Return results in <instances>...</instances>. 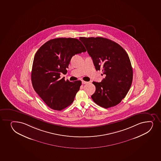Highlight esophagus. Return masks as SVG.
Wrapping results in <instances>:
<instances>
[{
    "label": "esophagus",
    "instance_id": "34e87169",
    "mask_svg": "<svg viewBox=\"0 0 161 161\" xmlns=\"http://www.w3.org/2000/svg\"><path fill=\"white\" fill-rule=\"evenodd\" d=\"M88 83V82L85 81H82V84H84V85Z\"/></svg>",
    "mask_w": 161,
    "mask_h": 161
}]
</instances>
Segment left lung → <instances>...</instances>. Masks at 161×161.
<instances>
[{"label":"left lung","instance_id":"obj_1","mask_svg":"<svg viewBox=\"0 0 161 161\" xmlns=\"http://www.w3.org/2000/svg\"><path fill=\"white\" fill-rule=\"evenodd\" d=\"M87 49L96 70L102 69L106 76L101 82H92L96 87L92 95L95 103L107 108L120 103L130 89L133 69L125 50L108 38L80 37Z\"/></svg>","mask_w":161,"mask_h":161}]
</instances>
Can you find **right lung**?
I'll return each instance as SVG.
<instances>
[{"label": "right lung", "instance_id": "1", "mask_svg": "<svg viewBox=\"0 0 161 161\" xmlns=\"http://www.w3.org/2000/svg\"><path fill=\"white\" fill-rule=\"evenodd\" d=\"M86 51L76 38H57L49 40L36 52L31 74L32 85L51 108L62 110L74 101L81 81H65L60 75L67 73L66 68L73 56Z\"/></svg>", "mask_w": 161, "mask_h": 161}]
</instances>
